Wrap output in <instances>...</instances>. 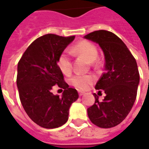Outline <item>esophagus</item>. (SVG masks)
<instances>
[{
  "label": "esophagus",
  "mask_w": 149,
  "mask_h": 149,
  "mask_svg": "<svg viewBox=\"0 0 149 149\" xmlns=\"http://www.w3.org/2000/svg\"><path fill=\"white\" fill-rule=\"evenodd\" d=\"M84 94V93H82V92H79V96H80V97L83 96Z\"/></svg>",
  "instance_id": "obj_1"
}]
</instances>
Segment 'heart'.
<instances>
[{"label": "heart", "mask_w": 149, "mask_h": 149, "mask_svg": "<svg viewBox=\"0 0 149 149\" xmlns=\"http://www.w3.org/2000/svg\"><path fill=\"white\" fill-rule=\"evenodd\" d=\"M72 52L77 55L84 56L89 62H94L98 56V51L96 46L89 41H81L72 49ZM60 70L64 74H69L72 71V61L69 52L65 50L60 55L57 61ZM95 80L91 75L77 74L70 80L71 84L80 90H85Z\"/></svg>", "instance_id": "heart-1"}]
</instances>
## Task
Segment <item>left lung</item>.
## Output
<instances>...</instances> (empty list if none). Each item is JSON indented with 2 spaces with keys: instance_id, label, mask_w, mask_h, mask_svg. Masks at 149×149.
I'll return each mask as SVG.
<instances>
[{
  "instance_id": "1",
  "label": "left lung",
  "mask_w": 149,
  "mask_h": 149,
  "mask_svg": "<svg viewBox=\"0 0 149 149\" xmlns=\"http://www.w3.org/2000/svg\"><path fill=\"white\" fill-rule=\"evenodd\" d=\"M84 38L99 45L105 61L104 72L95 88L104 90L106 96L100 102L93 94L95 103L88 109V116L100 128L115 127L128 116L136 98L140 83L137 64L125 43L109 31H95Z\"/></svg>"
}]
</instances>
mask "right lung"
<instances>
[{
  "mask_svg": "<svg viewBox=\"0 0 149 149\" xmlns=\"http://www.w3.org/2000/svg\"><path fill=\"white\" fill-rule=\"evenodd\" d=\"M74 36L60 37L46 34L28 47L17 65V85L20 100L29 118L40 127L58 128L68 119L71 104L79 95L64 81L57 61ZM56 84L65 89L61 97L52 93Z\"/></svg>",
  "mask_w": 149,
  "mask_h": 149,
  "instance_id": "add662e5",
  "label": "right lung"
}]
</instances>
